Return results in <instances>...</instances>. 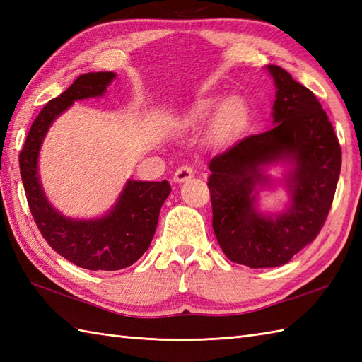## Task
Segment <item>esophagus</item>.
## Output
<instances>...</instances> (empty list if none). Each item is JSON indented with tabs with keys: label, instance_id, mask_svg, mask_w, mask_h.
<instances>
[{
	"label": "esophagus",
	"instance_id": "esophagus-1",
	"mask_svg": "<svg viewBox=\"0 0 362 362\" xmlns=\"http://www.w3.org/2000/svg\"><path fill=\"white\" fill-rule=\"evenodd\" d=\"M194 175V171H193V168L191 166H180L179 169H177V171L174 173V182L175 183H182V182H185V180H188V179H191V177Z\"/></svg>",
	"mask_w": 362,
	"mask_h": 362
}]
</instances>
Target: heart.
Returning a JSON list of instances; mask_svg holds the SVG:
<instances>
[{
  "instance_id": "b5f03b06",
  "label": "heart",
  "mask_w": 362,
  "mask_h": 362,
  "mask_svg": "<svg viewBox=\"0 0 362 362\" xmlns=\"http://www.w3.org/2000/svg\"><path fill=\"white\" fill-rule=\"evenodd\" d=\"M219 104V98L201 99V101L189 105L185 112H182L180 117L177 118V124L183 130L199 129L211 118V115L216 112ZM245 113H247V109H245V103L240 96H230L226 99L210 124V141L216 146L226 144L236 132V129L240 127L245 118Z\"/></svg>"
}]
</instances>
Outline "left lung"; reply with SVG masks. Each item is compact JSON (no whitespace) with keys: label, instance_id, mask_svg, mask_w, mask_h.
Here are the masks:
<instances>
[{"label":"left lung","instance_id":"left-lung-1","mask_svg":"<svg viewBox=\"0 0 362 362\" xmlns=\"http://www.w3.org/2000/svg\"><path fill=\"white\" fill-rule=\"evenodd\" d=\"M275 83L272 127L250 135L210 160L209 188L213 230L233 263L276 267L314 241L332 209L341 173V146L325 110L311 90L276 65H267ZM287 168L281 181L265 174ZM281 182L288 205L263 214L259 191Z\"/></svg>","mask_w":362,"mask_h":362}]
</instances>
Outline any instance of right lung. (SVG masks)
Segmentation results:
<instances>
[{"mask_svg": "<svg viewBox=\"0 0 362 362\" xmlns=\"http://www.w3.org/2000/svg\"><path fill=\"white\" fill-rule=\"evenodd\" d=\"M117 74H81L59 98L46 104L30 126L20 152V174L35 224L51 247L73 264L88 271H119L149 249L161 205L171 193L166 180H127L112 209L99 218L74 219L57 211L46 197L38 156L54 121L76 101L101 98Z\"/></svg>", "mask_w": 362, "mask_h": 362, "instance_id": "right-lung-1", "label": "right lung"}]
</instances>
